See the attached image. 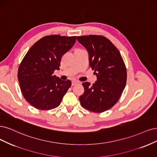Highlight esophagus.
<instances>
[{
    "label": "esophagus",
    "instance_id": "obj_1",
    "mask_svg": "<svg viewBox=\"0 0 157 157\" xmlns=\"http://www.w3.org/2000/svg\"><path fill=\"white\" fill-rule=\"evenodd\" d=\"M78 82H76V81H72V86H74V85H75L78 84Z\"/></svg>",
    "mask_w": 157,
    "mask_h": 157
}]
</instances>
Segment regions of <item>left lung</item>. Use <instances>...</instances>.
Masks as SVG:
<instances>
[{
	"label": "left lung",
	"mask_w": 157,
	"mask_h": 157,
	"mask_svg": "<svg viewBox=\"0 0 157 157\" xmlns=\"http://www.w3.org/2000/svg\"><path fill=\"white\" fill-rule=\"evenodd\" d=\"M77 40L88 51L89 66L97 77L92 85L83 83L80 104L90 112H104L118 102L125 87L127 74L123 59L117 48L103 36H77Z\"/></svg>",
	"instance_id": "left-lung-1"
}]
</instances>
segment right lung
I'll return each instance as SVG.
<instances>
[{
  "label": "right lung",
  "instance_id": "obj_1",
  "mask_svg": "<svg viewBox=\"0 0 157 157\" xmlns=\"http://www.w3.org/2000/svg\"><path fill=\"white\" fill-rule=\"evenodd\" d=\"M76 36H45L29 49L18 68L17 78L25 99L34 108L49 110L58 107L71 87L70 80L53 75L63 55L72 48Z\"/></svg>",
  "mask_w": 157,
  "mask_h": 157
}]
</instances>
